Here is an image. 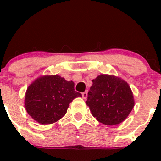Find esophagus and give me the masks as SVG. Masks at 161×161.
<instances>
[{
  "label": "esophagus",
  "mask_w": 161,
  "mask_h": 161,
  "mask_svg": "<svg viewBox=\"0 0 161 161\" xmlns=\"http://www.w3.org/2000/svg\"><path fill=\"white\" fill-rule=\"evenodd\" d=\"M82 98H83L84 100H86V97H87V95H88V94H87V91L82 92Z\"/></svg>",
  "instance_id": "34e87169"
}]
</instances>
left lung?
<instances>
[{
  "label": "left lung",
  "mask_w": 161,
  "mask_h": 161,
  "mask_svg": "<svg viewBox=\"0 0 161 161\" xmlns=\"http://www.w3.org/2000/svg\"><path fill=\"white\" fill-rule=\"evenodd\" d=\"M86 103L97 121L114 125L127 118L135 100L127 82L113 75L102 74L92 80Z\"/></svg>",
  "instance_id": "obj_1"
}]
</instances>
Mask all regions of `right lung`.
Returning a JSON list of instances; mask_svg holds the SVG:
<instances>
[{
    "instance_id": "1",
    "label": "right lung",
    "mask_w": 161,
    "mask_h": 161,
    "mask_svg": "<svg viewBox=\"0 0 161 161\" xmlns=\"http://www.w3.org/2000/svg\"><path fill=\"white\" fill-rule=\"evenodd\" d=\"M72 81L58 75L37 78L27 88L25 108L33 120L41 125L52 124L65 115L69 103L82 94L75 90Z\"/></svg>"
}]
</instances>
